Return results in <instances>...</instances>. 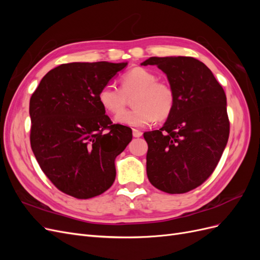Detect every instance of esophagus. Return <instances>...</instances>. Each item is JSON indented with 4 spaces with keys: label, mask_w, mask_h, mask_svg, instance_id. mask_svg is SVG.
Segmentation results:
<instances>
[{
    "label": "esophagus",
    "mask_w": 260,
    "mask_h": 260,
    "mask_svg": "<svg viewBox=\"0 0 260 260\" xmlns=\"http://www.w3.org/2000/svg\"><path fill=\"white\" fill-rule=\"evenodd\" d=\"M132 135H133V137L135 138H140V137H142V131H140V130H138V129H133L132 130Z\"/></svg>",
    "instance_id": "esophagus-1"
}]
</instances>
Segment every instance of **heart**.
Here are the masks:
<instances>
[{
  "label": "heart",
  "instance_id": "heart-1",
  "mask_svg": "<svg viewBox=\"0 0 260 260\" xmlns=\"http://www.w3.org/2000/svg\"><path fill=\"white\" fill-rule=\"evenodd\" d=\"M120 86L106 84L99 92L101 105L108 113L118 115L116 117L118 123L143 127L155 119H167L174 112L176 105L174 88L168 82L157 81V76L145 68H135L125 73L121 77ZM132 96L135 108L123 113L122 111Z\"/></svg>",
  "mask_w": 260,
  "mask_h": 260
}]
</instances>
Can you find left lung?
<instances>
[{
	"label": "left lung",
	"instance_id": "1",
	"mask_svg": "<svg viewBox=\"0 0 260 260\" xmlns=\"http://www.w3.org/2000/svg\"><path fill=\"white\" fill-rule=\"evenodd\" d=\"M176 93L174 112L159 130L144 132L147 178L169 194L194 190L211 176L230 133L226 96L210 69L190 56L149 57Z\"/></svg>",
	"mask_w": 260,
	"mask_h": 260
}]
</instances>
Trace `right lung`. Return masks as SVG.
<instances>
[{"label": "right lung", "instance_id": "1", "mask_svg": "<svg viewBox=\"0 0 260 260\" xmlns=\"http://www.w3.org/2000/svg\"><path fill=\"white\" fill-rule=\"evenodd\" d=\"M127 64H62L50 70L31 95V148L62 193L86 200L113 185L115 158L132 140V130L105 115L99 92Z\"/></svg>", "mask_w": 260, "mask_h": 260}]
</instances>
